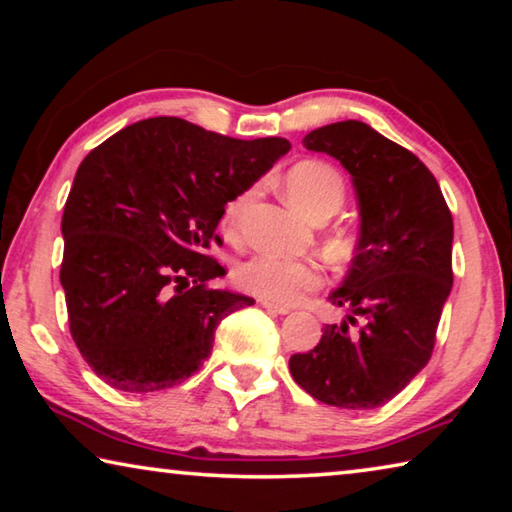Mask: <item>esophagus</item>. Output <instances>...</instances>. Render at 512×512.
<instances>
[{
	"label": "esophagus",
	"mask_w": 512,
	"mask_h": 512,
	"mask_svg": "<svg viewBox=\"0 0 512 512\" xmlns=\"http://www.w3.org/2000/svg\"><path fill=\"white\" fill-rule=\"evenodd\" d=\"M259 305H262L266 311H271V314H289V307L284 305H277V302H271V300H259Z\"/></svg>",
	"instance_id": "1"
}]
</instances>
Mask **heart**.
<instances>
[{"label":"heart","instance_id":"1","mask_svg":"<svg viewBox=\"0 0 512 512\" xmlns=\"http://www.w3.org/2000/svg\"><path fill=\"white\" fill-rule=\"evenodd\" d=\"M284 189L293 205L311 219H327L339 210L345 198V180L339 169L323 160H300L284 173ZM250 192H239L223 205L221 225L228 235H235L241 212L248 203ZM235 282L253 296L271 302L300 300L305 293L314 291L323 282V268L311 259L259 253L235 268Z\"/></svg>","mask_w":512,"mask_h":512}]
</instances>
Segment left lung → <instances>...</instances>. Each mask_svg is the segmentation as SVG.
<instances>
[{
	"instance_id": "left-lung-1",
	"label": "left lung",
	"mask_w": 512,
	"mask_h": 512,
	"mask_svg": "<svg viewBox=\"0 0 512 512\" xmlns=\"http://www.w3.org/2000/svg\"><path fill=\"white\" fill-rule=\"evenodd\" d=\"M350 171L359 198L357 255L329 302L348 311L314 350L293 354L291 375L318 402L377 409L427 366L452 291V212L418 155L357 119L305 135Z\"/></svg>"
}]
</instances>
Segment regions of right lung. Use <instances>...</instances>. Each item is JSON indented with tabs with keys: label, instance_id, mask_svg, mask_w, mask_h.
I'll use <instances>...</instances> for the list:
<instances>
[{
	"label": "right lung",
	"instance_id": "1",
	"mask_svg": "<svg viewBox=\"0 0 512 512\" xmlns=\"http://www.w3.org/2000/svg\"><path fill=\"white\" fill-rule=\"evenodd\" d=\"M289 149L151 117L85 155L63 212L60 284L76 348L108 386L180 384L212 354L221 320L255 305L210 287L225 268L207 250L221 246L223 205Z\"/></svg>",
	"mask_w": 512,
	"mask_h": 512
}]
</instances>
